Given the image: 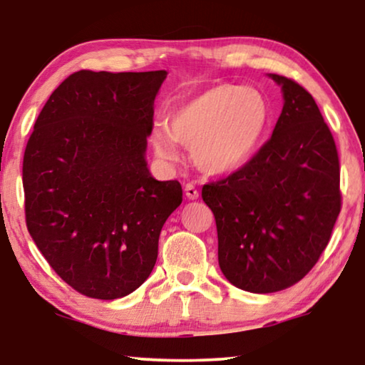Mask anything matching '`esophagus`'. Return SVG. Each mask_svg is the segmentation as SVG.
I'll return each mask as SVG.
<instances>
[{"instance_id":"esophagus-1","label":"esophagus","mask_w":365,"mask_h":365,"mask_svg":"<svg viewBox=\"0 0 365 365\" xmlns=\"http://www.w3.org/2000/svg\"><path fill=\"white\" fill-rule=\"evenodd\" d=\"M184 194H186V197L191 199V201H194V199L199 197L197 187L194 186V184H191V182L186 184V187H184Z\"/></svg>"}]
</instances>
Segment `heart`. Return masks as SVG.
I'll return each instance as SVG.
<instances>
[{"label":"heart","mask_w":365,"mask_h":365,"mask_svg":"<svg viewBox=\"0 0 365 365\" xmlns=\"http://www.w3.org/2000/svg\"><path fill=\"white\" fill-rule=\"evenodd\" d=\"M269 118V103L257 89L217 84L174 108L168 124H154L151 143L163 161H178L181 143L201 171L227 174L257 151Z\"/></svg>","instance_id":"obj_1"}]
</instances>
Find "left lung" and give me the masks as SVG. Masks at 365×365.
Segmentation results:
<instances>
[{"instance_id":"8db88e82","label":"left lung","mask_w":365,"mask_h":365,"mask_svg":"<svg viewBox=\"0 0 365 365\" xmlns=\"http://www.w3.org/2000/svg\"><path fill=\"white\" fill-rule=\"evenodd\" d=\"M269 76L284 94L272 136L242 168L202 186L219 267L256 294L291 287L316 266L342 204L337 148L316 101L294 79Z\"/></svg>"}]
</instances>
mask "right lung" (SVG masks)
<instances>
[{"label": "right lung", "mask_w": 365, "mask_h": 365, "mask_svg": "<svg viewBox=\"0 0 365 365\" xmlns=\"http://www.w3.org/2000/svg\"><path fill=\"white\" fill-rule=\"evenodd\" d=\"M166 71L73 73L44 104L23 158L26 226L53 271L83 296L113 301L151 274L182 202L144 159Z\"/></svg>", "instance_id": "1"}]
</instances>
